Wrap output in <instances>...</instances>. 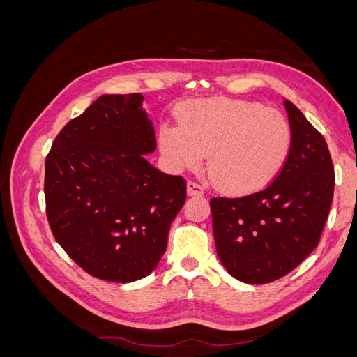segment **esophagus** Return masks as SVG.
Instances as JSON below:
<instances>
[{"mask_svg": "<svg viewBox=\"0 0 357 357\" xmlns=\"http://www.w3.org/2000/svg\"><path fill=\"white\" fill-rule=\"evenodd\" d=\"M188 195L189 197H201V195H204V188L201 185H198V183L189 180L188 181Z\"/></svg>", "mask_w": 357, "mask_h": 357, "instance_id": "obj_1", "label": "esophagus"}]
</instances>
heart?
<instances>
[{"instance_id": "b5f03b06", "label": "heart", "mask_w": 357, "mask_h": 357, "mask_svg": "<svg viewBox=\"0 0 357 357\" xmlns=\"http://www.w3.org/2000/svg\"><path fill=\"white\" fill-rule=\"evenodd\" d=\"M290 123L262 104L229 98L189 101L180 126H164L159 146L174 168H197L208 156V172L219 188L253 192L271 183L289 159Z\"/></svg>"}]
</instances>
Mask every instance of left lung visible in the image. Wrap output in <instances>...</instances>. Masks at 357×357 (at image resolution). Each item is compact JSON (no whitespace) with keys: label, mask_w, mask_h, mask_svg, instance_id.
<instances>
[{"label":"left lung","mask_w":357,"mask_h":357,"mask_svg":"<svg viewBox=\"0 0 357 357\" xmlns=\"http://www.w3.org/2000/svg\"><path fill=\"white\" fill-rule=\"evenodd\" d=\"M291 150L283 169L261 192L213 198V231L222 265L244 283L289 274L314 250L333 198L335 174L325 138L284 100Z\"/></svg>","instance_id":"obj_1"}]
</instances>
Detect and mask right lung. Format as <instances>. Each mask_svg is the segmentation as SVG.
Here are the masks:
<instances>
[{
    "label": "right lung",
    "instance_id": "obj_1",
    "mask_svg": "<svg viewBox=\"0 0 357 357\" xmlns=\"http://www.w3.org/2000/svg\"><path fill=\"white\" fill-rule=\"evenodd\" d=\"M143 100L101 95L62 128L46 158L53 236L86 273L114 283L153 271L186 201V180L144 158L156 137Z\"/></svg>",
    "mask_w": 357,
    "mask_h": 357
}]
</instances>
